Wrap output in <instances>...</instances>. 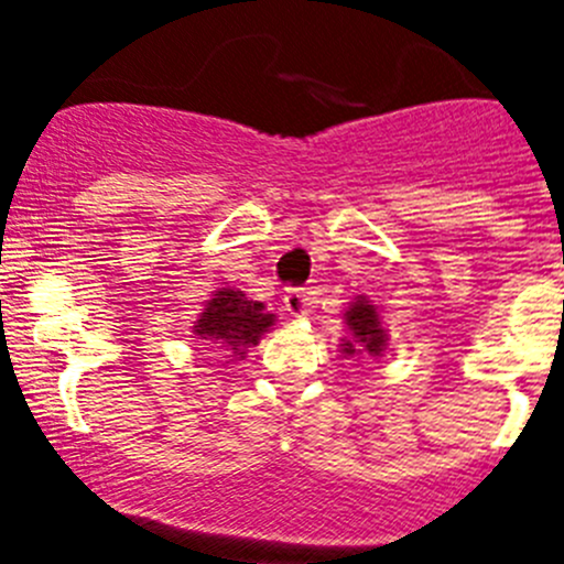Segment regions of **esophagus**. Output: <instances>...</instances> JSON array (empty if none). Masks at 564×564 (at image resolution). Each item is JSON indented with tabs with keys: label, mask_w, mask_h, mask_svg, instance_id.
<instances>
[{
	"label": "esophagus",
	"mask_w": 564,
	"mask_h": 564,
	"mask_svg": "<svg viewBox=\"0 0 564 564\" xmlns=\"http://www.w3.org/2000/svg\"><path fill=\"white\" fill-rule=\"evenodd\" d=\"M282 302H285V311L296 318H305L307 311H311V296H307V291H302V288H285Z\"/></svg>",
	"instance_id": "34e87169"
}]
</instances>
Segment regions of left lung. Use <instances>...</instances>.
Returning a JSON list of instances; mask_svg holds the SVG:
<instances>
[{"mask_svg": "<svg viewBox=\"0 0 564 564\" xmlns=\"http://www.w3.org/2000/svg\"><path fill=\"white\" fill-rule=\"evenodd\" d=\"M344 316H347V327L352 330V341L344 344V352H347V356H352V352H370V356H381L383 341H387V333L381 330L376 305H370L367 299H358L356 305L344 313Z\"/></svg>", "mask_w": 564, "mask_h": 564, "instance_id": "8db88e82", "label": "left lung"}]
</instances>
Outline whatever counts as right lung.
Returning <instances> with one entry per match:
<instances>
[{
  "instance_id": "obj_1",
  "label": "right lung",
  "mask_w": 564,
  "mask_h": 564,
  "mask_svg": "<svg viewBox=\"0 0 564 564\" xmlns=\"http://www.w3.org/2000/svg\"><path fill=\"white\" fill-rule=\"evenodd\" d=\"M273 325V313L262 311L259 302H251L242 291L214 293V299L194 322V336L214 344H226L231 350H242L259 341V336Z\"/></svg>"
}]
</instances>
